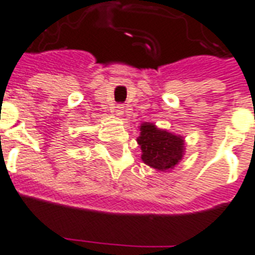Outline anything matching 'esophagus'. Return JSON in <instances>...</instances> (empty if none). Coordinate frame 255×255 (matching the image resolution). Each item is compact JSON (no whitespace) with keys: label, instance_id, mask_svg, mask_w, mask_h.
<instances>
[{"label":"esophagus","instance_id":"34e87169","mask_svg":"<svg viewBox=\"0 0 255 255\" xmlns=\"http://www.w3.org/2000/svg\"><path fill=\"white\" fill-rule=\"evenodd\" d=\"M115 113H116V115H118V116H122L123 115V112H124V111H123V107L122 105H118V107H115Z\"/></svg>","mask_w":255,"mask_h":255}]
</instances>
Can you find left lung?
I'll use <instances>...</instances> for the list:
<instances>
[{
    "instance_id": "left-lung-1",
    "label": "left lung",
    "mask_w": 255,
    "mask_h": 255,
    "mask_svg": "<svg viewBox=\"0 0 255 255\" xmlns=\"http://www.w3.org/2000/svg\"><path fill=\"white\" fill-rule=\"evenodd\" d=\"M136 142L142 150V161L158 171H170L182 161L185 154V139L154 123H142Z\"/></svg>"
}]
</instances>
